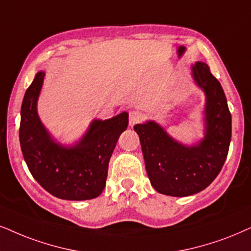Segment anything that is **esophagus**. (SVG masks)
Returning a JSON list of instances; mask_svg holds the SVG:
<instances>
[{
  "label": "esophagus",
  "instance_id": "obj_1",
  "mask_svg": "<svg viewBox=\"0 0 251 251\" xmlns=\"http://www.w3.org/2000/svg\"><path fill=\"white\" fill-rule=\"evenodd\" d=\"M142 120H144V115H142L141 112H139V111H131V112H129L128 125L131 126V127H133L135 124L142 122Z\"/></svg>",
  "mask_w": 251,
  "mask_h": 251
}]
</instances>
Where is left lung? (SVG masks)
<instances>
[{"mask_svg": "<svg viewBox=\"0 0 251 251\" xmlns=\"http://www.w3.org/2000/svg\"><path fill=\"white\" fill-rule=\"evenodd\" d=\"M191 76L205 96L202 138L186 145L155 120L134 126L151 186L171 197H188L207 188L223 169L231 139V116L220 82L202 61L191 65Z\"/></svg>", "mask_w": 251, "mask_h": 251, "instance_id": "8db88e82", "label": "left lung"}]
</instances>
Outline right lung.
<instances>
[{
  "label": "right lung",
  "mask_w": 251,
  "mask_h": 251,
  "mask_svg": "<svg viewBox=\"0 0 251 251\" xmlns=\"http://www.w3.org/2000/svg\"><path fill=\"white\" fill-rule=\"evenodd\" d=\"M45 72L39 71L24 95L20 142L25 163L34 179L50 195L65 201H88L103 192L111 155L127 128L126 111L110 119H93L73 144L52 135L38 115V100Z\"/></svg>",
  "instance_id": "add662e5"
}]
</instances>
